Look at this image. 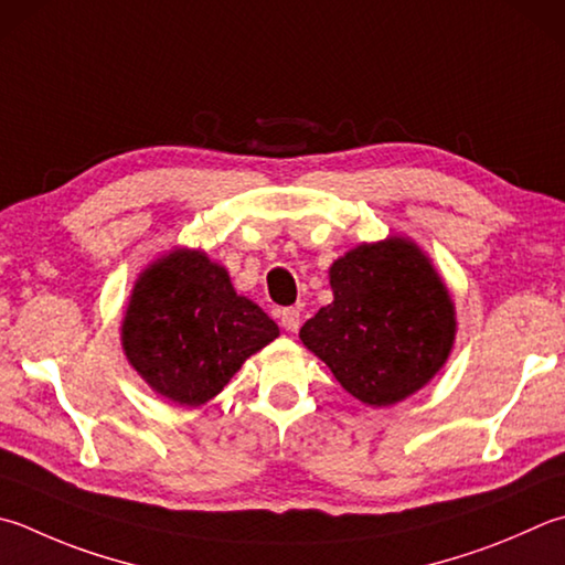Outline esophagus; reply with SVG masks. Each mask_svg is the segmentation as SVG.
Returning a JSON list of instances; mask_svg holds the SVG:
<instances>
[{"label":"esophagus","mask_w":565,"mask_h":565,"mask_svg":"<svg viewBox=\"0 0 565 565\" xmlns=\"http://www.w3.org/2000/svg\"><path fill=\"white\" fill-rule=\"evenodd\" d=\"M280 324L287 329V332H297L300 329V310L297 307H285L280 312Z\"/></svg>","instance_id":"1"}]
</instances>
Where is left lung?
I'll return each instance as SVG.
<instances>
[{
  "label": "left lung",
  "mask_w": 565,
  "mask_h": 565,
  "mask_svg": "<svg viewBox=\"0 0 565 565\" xmlns=\"http://www.w3.org/2000/svg\"><path fill=\"white\" fill-rule=\"evenodd\" d=\"M334 302L307 319L302 344L351 396L391 406L448 359L455 310L428 258L403 238L349 250L329 268Z\"/></svg>",
  "instance_id": "obj_1"
}]
</instances>
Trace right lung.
I'll return each instance as SVG.
<instances>
[{
	"label": "right lung",
	"mask_w": 565,
	"mask_h": 565,
	"mask_svg": "<svg viewBox=\"0 0 565 565\" xmlns=\"http://www.w3.org/2000/svg\"><path fill=\"white\" fill-rule=\"evenodd\" d=\"M278 334L258 305L236 295L221 265L199 250H174L137 280L122 347L157 393L201 406Z\"/></svg>",
	"instance_id": "obj_1"
}]
</instances>
